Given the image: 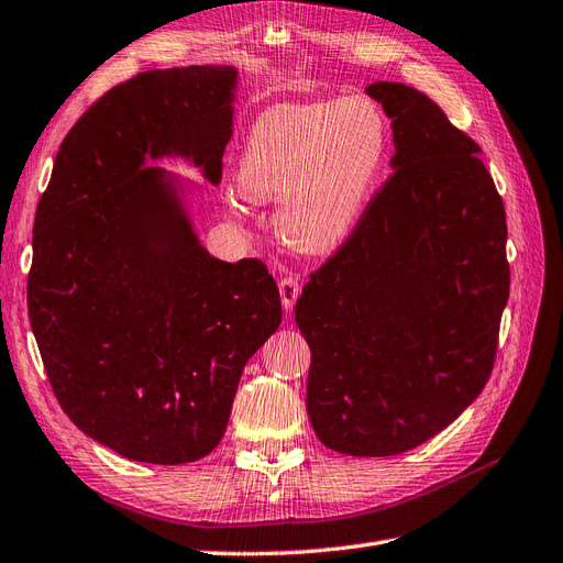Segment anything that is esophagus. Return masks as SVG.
I'll use <instances>...</instances> for the list:
<instances>
[{"instance_id":"obj_1","label":"esophagus","mask_w":563,"mask_h":563,"mask_svg":"<svg viewBox=\"0 0 563 563\" xmlns=\"http://www.w3.org/2000/svg\"><path fill=\"white\" fill-rule=\"evenodd\" d=\"M279 296H282V305L286 312L294 310V305L300 296V282L296 277H286L279 282Z\"/></svg>"}]
</instances>
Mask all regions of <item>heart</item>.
<instances>
[{"mask_svg": "<svg viewBox=\"0 0 563 563\" xmlns=\"http://www.w3.org/2000/svg\"><path fill=\"white\" fill-rule=\"evenodd\" d=\"M389 152V124L366 96L279 106L255 119L236 164L253 203H277L279 240L302 255L343 246L366 211ZM228 213L240 220L234 197Z\"/></svg>", "mask_w": 563, "mask_h": 563, "instance_id": "1", "label": "heart"}]
</instances>
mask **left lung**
<instances>
[{
    "label": "left lung",
    "instance_id": "1",
    "mask_svg": "<svg viewBox=\"0 0 563 563\" xmlns=\"http://www.w3.org/2000/svg\"><path fill=\"white\" fill-rule=\"evenodd\" d=\"M391 178L296 302L323 446L383 457L439 434L482 395L509 298L503 199L482 147L424 93L373 81Z\"/></svg>",
    "mask_w": 563,
    "mask_h": 563
}]
</instances>
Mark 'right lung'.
<instances>
[{
	"mask_svg": "<svg viewBox=\"0 0 563 563\" xmlns=\"http://www.w3.org/2000/svg\"><path fill=\"white\" fill-rule=\"evenodd\" d=\"M240 70L187 65L108 91L65 135L32 236L27 310L77 428L135 463L183 465L223 439L242 371L279 329L261 261L203 249V187L223 176Z\"/></svg>",
	"mask_w": 563,
	"mask_h": 563,
	"instance_id": "add662e5",
	"label": "right lung"
}]
</instances>
